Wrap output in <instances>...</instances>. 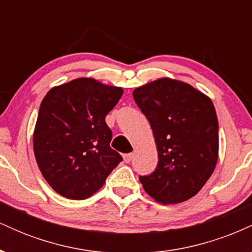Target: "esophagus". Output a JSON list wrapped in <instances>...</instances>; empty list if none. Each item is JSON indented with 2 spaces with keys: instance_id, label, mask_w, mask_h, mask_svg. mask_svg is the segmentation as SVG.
Wrapping results in <instances>:
<instances>
[{
  "instance_id": "obj_1",
  "label": "esophagus",
  "mask_w": 252,
  "mask_h": 252,
  "mask_svg": "<svg viewBox=\"0 0 252 252\" xmlns=\"http://www.w3.org/2000/svg\"><path fill=\"white\" fill-rule=\"evenodd\" d=\"M132 156H134V154H132V153H129V154H124V155H123L124 161H126V163H129L130 161L132 160Z\"/></svg>"
}]
</instances>
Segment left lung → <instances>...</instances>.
<instances>
[{"label":"left lung","instance_id":"8db88e82","mask_svg":"<svg viewBox=\"0 0 252 252\" xmlns=\"http://www.w3.org/2000/svg\"><path fill=\"white\" fill-rule=\"evenodd\" d=\"M132 96L148 118L158 155L155 172L140 176L144 190L160 204L189 200L204 187L218 161L212 100L189 83L167 77L136 88Z\"/></svg>","mask_w":252,"mask_h":252}]
</instances>
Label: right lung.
Masks as SVG:
<instances>
[{
	"mask_svg": "<svg viewBox=\"0 0 252 252\" xmlns=\"http://www.w3.org/2000/svg\"><path fill=\"white\" fill-rule=\"evenodd\" d=\"M122 94L120 86L82 77L54 86L42 99L33 149L40 172L58 194L90 198L122 161L110 147L112 132L105 123Z\"/></svg>",
	"mask_w": 252,
	"mask_h": 252,
	"instance_id": "obj_1",
	"label": "right lung"
}]
</instances>
